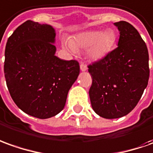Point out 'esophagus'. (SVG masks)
Masks as SVG:
<instances>
[{
  "label": "esophagus",
  "mask_w": 153,
  "mask_h": 153,
  "mask_svg": "<svg viewBox=\"0 0 153 153\" xmlns=\"http://www.w3.org/2000/svg\"><path fill=\"white\" fill-rule=\"evenodd\" d=\"M80 68H81V71H85L87 70V65L84 64V63H82V64L80 65Z\"/></svg>",
  "instance_id": "34e87169"
}]
</instances>
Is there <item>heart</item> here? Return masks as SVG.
<instances>
[{
  "label": "heart",
  "mask_w": 153,
  "mask_h": 153,
  "mask_svg": "<svg viewBox=\"0 0 153 153\" xmlns=\"http://www.w3.org/2000/svg\"><path fill=\"white\" fill-rule=\"evenodd\" d=\"M116 42V35L112 30H91L76 36L67 44L71 51L87 48V56L91 60H99L112 50Z\"/></svg>",
  "instance_id": "1"
}]
</instances>
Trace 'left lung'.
<instances>
[{
    "mask_svg": "<svg viewBox=\"0 0 153 153\" xmlns=\"http://www.w3.org/2000/svg\"><path fill=\"white\" fill-rule=\"evenodd\" d=\"M114 25L120 31L117 47L88 66L92 83V109L107 119L122 117L133 110L149 79L147 45L138 31L124 21Z\"/></svg>",
    "mask_w": 153,
    "mask_h": 153,
    "instance_id": "obj_1",
    "label": "left lung"
}]
</instances>
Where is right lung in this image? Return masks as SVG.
<instances>
[{"label":"right lung","mask_w":153,"mask_h":153,"mask_svg":"<svg viewBox=\"0 0 153 153\" xmlns=\"http://www.w3.org/2000/svg\"><path fill=\"white\" fill-rule=\"evenodd\" d=\"M54 28L26 21L7 40L4 73L16 106L26 114L50 118L65 107L68 91L80 73L77 61L55 56Z\"/></svg>","instance_id":"add662e5"}]
</instances>
